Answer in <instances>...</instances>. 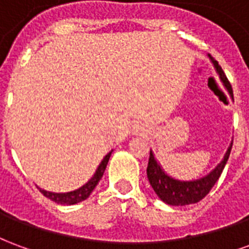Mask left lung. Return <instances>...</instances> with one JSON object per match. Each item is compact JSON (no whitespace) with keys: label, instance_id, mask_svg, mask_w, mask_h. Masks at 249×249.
Instances as JSON below:
<instances>
[{"label":"left lung","instance_id":"left-lung-1","mask_svg":"<svg viewBox=\"0 0 249 249\" xmlns=\"http://www.w3.org/2000/svg\"><path fill=\"white\" fill-rule=\"evenodd\" d=\"M209 61L212 62L214 71L219 74L220 81L223 82L224 88L228 90L230 96L233 100V94H232V88H231L230 81L227 80L224 71L219 65V62L214 60L213 57L208 54ZM232 142L231 141L230 146L227 148V152L221 159V161L216 165V167L207 175H204L201 178H193V180H180V178H175L169 176L164 169H162L161 164L157 161L155 157V153L151 149L149 152V161H148V168H146V176L151 183L153 191L156 195L162 200L164 203L168 205H178V207H183V205H189V204L198 203L201 198H204L212 189L216 181L219 180L220 175L224 169L225 164L228 161L231 149H232Z\"/></svg>","mask_w":249,"mask_h":249}]
</instances>
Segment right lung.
Returning a JSON list of instances; mask_svg holds the SVG:
<instances>
[{
    "label": "right lung",
    "instance_id": "1",
    "mask_svg": "<svg viewBox=\"0 0 249 249\" xmlns=\"http://www.w3.org/2000/svg\"><path fill=\"white\" fill-rule=\"evenodd\" d=\"M112 152L113 149L107 153V156L104 157L103 161L100 162V165L96 169V172L93 173V176L89 180H88V183H85L82 187L77 188L74 191H71V192H51V191H45V189H42V188L38 187L40 189V192L46 196L48 198H51L53 200L54 203L57 204H62V205H73V204L77 203H81L84 201L85 198H88L90 196V193L93 192V189L96 188V185L98 184V181L101 180L103 178L104 172H105V168H107V164L109 161V157L112 155Z\"/></svg>",
    "mask_w": 249,
    "mask_h": 249
}]
</instances>
